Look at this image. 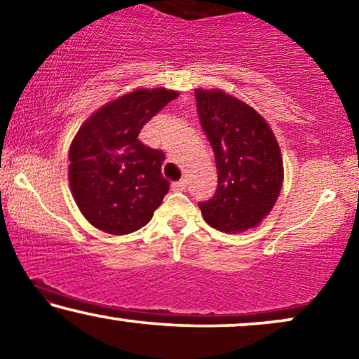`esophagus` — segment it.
<instances>
[{"label":"esophagus","mask_w":359,"mask_h":359,"mask_svg":"<svg viewBox=\"0 0 359 359\" xmlns=\"http://www.w3.org/2000/svg\"><path fill=\"white\" fill-rule=\"evenodd\" d=\"M185 189H187V182H185L184 179L179 180V182L172 184V190H179V192H180V190H185Z\"/></svg>","instance_id":"obj_1"}]
</instances>
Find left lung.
I'll return each instance as SVG.
<instances>
[{"label": "left lung", "mask_w": 359, "mask_h": 359, "mask_svg": "<svg viewBox=\"0 0 359 359\" xmlns=\"http://www.w3.org/2000/svg\"><path fill=\"white\" fill-rule=\"evenodd\" d=\"M202 129L215 152L219 185L198 203L205 222L225 233L255 229L283 185V161L269 122L222 89H195Z\"/></svg>", "instance_id": "obj_1"}]
</instances>
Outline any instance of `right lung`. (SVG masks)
I'll use <instances>...</instances> for the list:
<instances>
[{
	"label": "right lung",
	"instance_id": "obj_1",
	"mask_svg": "<svg viewBox=\"0 0 359 359\" xmlns=\"http://www.w3.org/2000/svg\"><path fill=\"white\" fill-rule=\"evenodd\" d=\"M177 90L139 88L104 104L79 127L69 147V187L79 210L96 229L126 235L142 229L169 192L162 151L137 135Z\"/></svg>",
	"mask_w": 359,
	"mask_h": 359
}]
</instances>
